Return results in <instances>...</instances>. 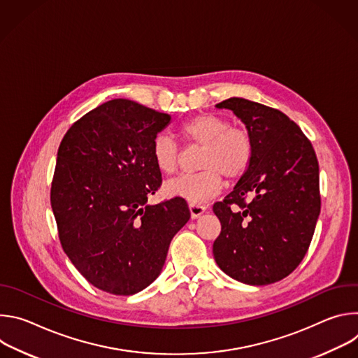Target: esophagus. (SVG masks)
Returning <instances> with one entry per match:
<instances>
[{
    "mask_svg": "<svg viewBox=\"0 0 358 358\" xmlns=\"http://www.w3.org/2000/svg\"><path fill=\"white\" fill-rule=\"evenodd\" d=\"M188 208H189V213H191L192 218H196V217L202 215L203 213H206V210H207L206 207L201 206V203H192V202L188 203Z\"/></svg>",
    "mask_w": 358,
    "mask_h": 358,
    "instance_id": "esophagus-1",
    "label": "esophagus"
}]
</instances>
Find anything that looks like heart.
Wrapping results in <instances>:
<instances>
[{
  "label": "heart",
  "mask_w": 358,
  "mask_h": 358,
  "mask_svg": "<svg viewBox=\"0 0 358 358\" xmlns=\"http://www.w3.org/2000/svg\"><path fill=\"white\" fill-rule=\"evenodd\" d=\"M180 134L188 147H202L196 174L180 176L166 184L170 195L199 203L217 195L229 181L239 180L249 169L253 143L246 129L232 126L215 113H199L180 127ZM152 159L160 171L174 174L180 166V147L167 133H160L152 141Z\"/></svg>",
  "instance_id": "obj_1"
}]
</instances>
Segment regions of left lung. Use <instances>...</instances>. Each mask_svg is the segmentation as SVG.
<instances>
[{
    "instance_id": "left-lung-1",
    "label": "left lung",
    "mask_w": 358,
    "mask_h": 358,
    "mask_svg": "<svg viewBox=\"0 0 358 358\" xmlns=\"http://www.w3.org/2000/svg\"><path fill=\"white\" fill-rule=\"evenodd\" d=\"M217 108L246 124L253 156L234 191L213 207L221 222L214 258L238 282L275 283L299 266L315 234L322 206L316 152L278 109L241 97Z\"/></svg>"
}]
</instances>
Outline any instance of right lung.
<instances>
[{
  "label": "right lung",
  "instance_id": "1",
  "mask_svg": "<svg viewBox=\"0 0 358 358\" xmlns=\"http://www.w3.org/2000/svg\"><path fill=\"white\" fill-rule=\"evenodd\" d=\"M170 115L113 99L64 136L50 185L61 245L94 287L130 296L155 280L189 220L184 198L147 206L162 187L152 141Z\"/></svg>",
  "mask_w": 358,
  "mask_h": 358
}]
</instances>
